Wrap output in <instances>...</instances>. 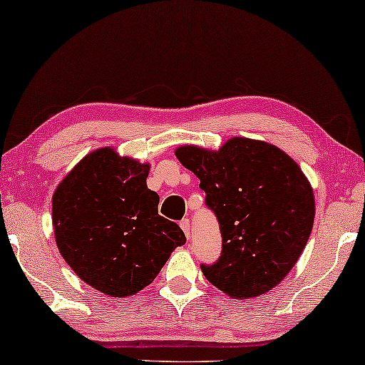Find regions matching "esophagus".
Masks as SVG:
<instances>
[{"label": "esophagus", "instance_id": "obj_1", "mask_svg": "<svg viewBox=\"0 0 365 365\" xmlns=\"http://www.w3.org/2000/svg\"><path fill=\"white\" fill-rule=\"evenodd\" d=\"M180 227H182V230L185 232V237H187V239H190V237H192V225H190L188 219H183V221H180Z\"/></svg>", "mask_w": 365, "mask_h": 365}]
</instances>
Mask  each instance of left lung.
<instances>
[{"label": "left lung", "mask_w": 365, "mask_h": 365, "mask_svg": "<svg viewBox=\"0 0 365 365\" xmlns=\"http://www.w3.org/2000/svg\"><path fill=\"white\" fill-rule=\"evenodd\" d=\"M175 155L200 178L221 229V257L201 264L206 279L234 299L279 284L307 245L315 217L314 190L296 160L248 138H230L219 151L180 146Z\"/></svg>", "instance_id": "1"}]
</instances>
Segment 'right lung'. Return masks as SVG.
Instances as JSON below:
<instances>
[{"label": "right lung", "mask_w": 365, "mask_h": 365, "mask_svg": "<svg viewBox=\"0 0 365 365\" xmlns=\"http://www.w3.org/2000/svg\"><path fill=\"white\" fill-rule=\"evenodd\" d=\"M149 164L102 148L81 159L51 198L55 240L86 284L126 297L151 284L183 230L162 217L148 188Z\"/></svg>", "instance_id": "right-lung-1"}]
</instances>
